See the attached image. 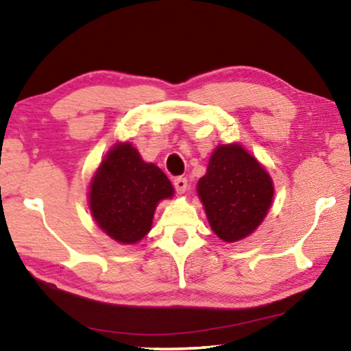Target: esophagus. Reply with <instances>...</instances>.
I'll use <instances>...</instances> for the list:
<instances>
[{"mask_svg":"<svg viewBox=\"0 0 351 351\" xmlns=\"http://www.w3.org/2000/svg\"><path fill=\"white\" fill-rule=\"evenodd\" d=\"M173 186H175V189H176V192L180 193V195L186 193V190H187V180H186V178H182V176H178V178H175Z\"/></svg>","mask_w":351,"mask_h":351,"instance_id":"34e87169","label":"esophagus"}]
</instances>
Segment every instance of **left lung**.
Masks as SVG:
<instances>
[{
  "label": "left lung",
  "mask_w": 351,
  "mask_h": 351,
  "mask_svg": "<svg viewBox=\"0 0 351 351\" xmlns=\"http://www.w3.org/2000/svg\"><path fill=\"white\" fill-rule=\"evenodd\" d=\"M197 192L213 232L226 243H235L263 223L274 184L263 165L234 142L213 150Z\"/></svg>",
  "instance_id": "8db88e82"
}]
</instances>
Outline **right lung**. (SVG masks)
<instances>
[{
	"instance_id": "1",
	"label": "right lung",
	"mask_w": 351,
	"mask_h": 351,
	"mask_svg": "<svg viewBox=\"0 0 351 351\" xmlns=\"http://www.w3.org/2000/svg\"><path fill=\"white\" fill-rule=\"evenodd\" d=\"M175 189L164 171L145 162L130 142H117L91 178L90 210L94 221L121 245H136L150 232L159 201Z\"/></svg>"
}]
</instances>
